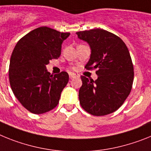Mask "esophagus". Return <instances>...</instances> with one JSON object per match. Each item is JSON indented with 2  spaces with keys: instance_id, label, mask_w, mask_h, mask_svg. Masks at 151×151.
<instances>
[{
  "instance_id": "34e87169",
  "label": "esophagus",
  "mask_w": 151,
  "mask_h": 151,
  "mask_svg": "<svg viewBox=\"0 0 151 151\" xmlns=\"http://www.w3.org/2000/svg\"><path fill=\"white\" fill-rule=\"evenodd\" d=\"M69 77H70V79H72V78H75V77H77V75L76 74H74V73H69Z\"/></svg>"
}]
</instances>
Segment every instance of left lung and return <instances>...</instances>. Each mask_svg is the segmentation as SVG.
<instances>
[{"label": "left lung", "mask_w": 151, "mask_h": 151, "mask_svg": "<svg viewBox=\"0 0 151 151\" xmlns=\"http://www.w3.org/2000/svg\"><path fill=\"white\" fill-rule=\"evenodd\" d=\"M78 39L90 45L86 69H96V81L81 76V106L91 115L112 113L127 99L132 87L134 68L126 45L119 36L102 29L77 32Z\"/></svg>", "instance_id": "obj_1"}]
</instances>
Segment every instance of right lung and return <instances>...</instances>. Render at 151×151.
I'll return each instance as SVG.
<instances>
[{"label": "right lung", "mask_w": 151, "mask_h": 151, "mask_svg": "<svg viewBox=\"0 0 151 151\" xmlns=\"http://www.w3.org/2000/svg\"><path fill=\"white\" fill-rule=\"evenodd\" d=\"M70 36L47 27L32 30L19 40L13 51L9 68L12 91L29 112L42 114L59 102L69 76L65 71L53 76L46 65L61 55V45Z\"/></svg>", "instance_id": "add662e5"}]
</instances>
